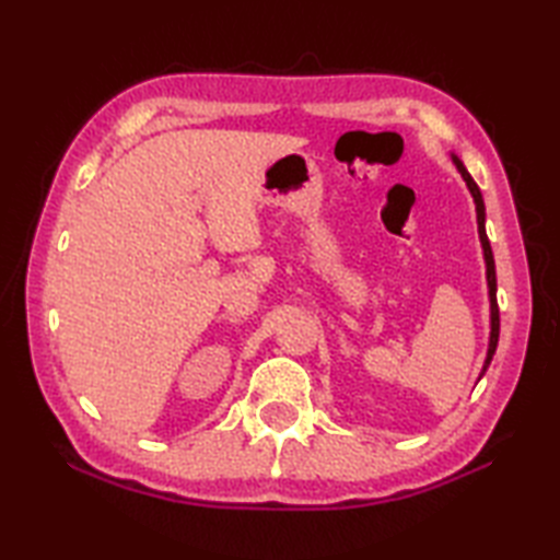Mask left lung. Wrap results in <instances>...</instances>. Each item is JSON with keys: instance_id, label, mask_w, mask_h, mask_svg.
Instances as JSON below:
<instances>
[{"instance_id": "left-lung-1", "label": "left lung", "mask_w": 560, "mask_h": 560, "mask_svg": "<svg viewBox=\"0 0 560 560\" xmlns=\"http://www.w3.org/2000/svg\"><path fill=\"white\" fill-rule=\"evenodd\" d=\"M452 163L457 165V171L462 173L464 183H467L469 192L474 197V205H477V223H479V237H481V247H483V259H486V281H489V301H491V339H489V353H486V363H483V371L489 368L495 347H498V335H501V315H498V301H495V261H493V253H491V243H489V235H486V207H483V197H481V189L479 185L474 183V177L469 175V171L464 168V163L452 153ZM479 375V380H481Z\"/></svg>"}]
</instances>
